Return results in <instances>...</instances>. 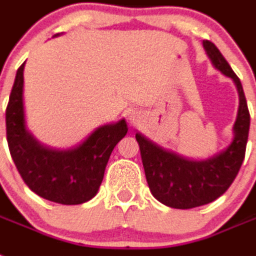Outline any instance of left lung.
Masks as SVG:
<instances>
[{
	"label": "left lung",
	"instance_id": "obj_1",
	"mask_svg": "<svg viewBox=\"0 0 256 256\" xmlns=\"http://www.w3.org/2000/svg\"><path fill=\"white\" fill-rule=\"evenodd\" d=\"M204 48L212 64L234 81L238 91L240 106L230 146L206 161H190L162 150L142 134L135 135L150 192L161 204L174 208H193L215 201L230 188L245 158L250 113L241 81L212 42L205 40Z\"/></svg>",
	"mask_w": 256,
	"mask_h": 256
}]
</instances>
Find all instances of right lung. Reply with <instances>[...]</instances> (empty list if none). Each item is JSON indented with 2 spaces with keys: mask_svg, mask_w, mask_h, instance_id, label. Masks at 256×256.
<instances>
[{
  "mask_svg": "<svg viewBox=\"0 0 256 256\" xmlns=\"http://www.w3.org/2000/svg\"><path fill=\"white\" fill-rule=\"evenodd\" d=\"M19 66L6 108L8 150L24 183L42 198L80 205L98 193L116 144L128 132L125 120L98 128L81 146L68 150H48L26 128L23 70Z\"/></svg>",
  "mask_w": 256,
  "mask_h": 256,
  "instance_id": "obj_1",
  "label": "right lung"
}]
</instances>
